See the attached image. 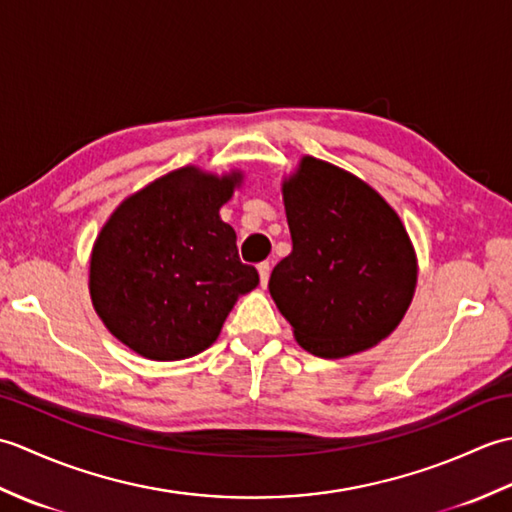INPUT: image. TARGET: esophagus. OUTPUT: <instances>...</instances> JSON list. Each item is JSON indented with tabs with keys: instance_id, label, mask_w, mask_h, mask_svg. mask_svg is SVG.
<instances>
[{
	"instance_id": "1",
	"label": "esophagus",
	"mask_w": 512,
	"mask_h": 512,
	"mask_svg": "<svg viewBox=\"0 0 512 512\" xmlns=\"http://www.w3.org/2000/svg\"><path fill=\"white\" fill-rule=\"evenodd\" d=\"M257 273H259V281H262V286H266L268 277H270V264L268 262L257 264Z\"/></svg>"
}]
</instances>
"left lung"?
Instances as JSON below:
<instances>
[{
    "instance_id": "obj_1",
    "label": "left lung",
    "mask_w": 512,
    "mask_h": 512,
    "mask_svg": "<svg viewBox=\"0 0 512 512\" xmlns=\"http://www.w3.org/2000/svg\"><path fill=\"white\" fill-rule=\"evenodd\" d=\"M292 253L268 290L314 356L343 358L394 332L416 288V253L396 211L352 173L306 156L284 184Z\"/></svg>"
}]
</instances>
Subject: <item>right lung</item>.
Returning a JSON list of instances; mask_svg holds the SVG:
<instances>
[{
	"label": "right lung",
	"mask_w": 512,
	"mask_h": 512,
	"mask_svg": "<svg viewBox=\"0 0 512 512\" xmlns=\"http://www.w3.org/2000/svg\"><path fill=\"white\" fill-rule=\"evenodd\" d=\"M239 180L178 169L127 198L103 226L90 262L92 303L107 330L140 356L200 354L237 297L259 284L220 217Z\"/></svg>",
	"instance_id": "1"
}]
</instances>
